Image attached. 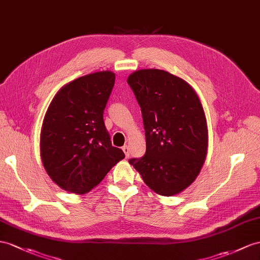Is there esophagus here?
Segmentation results:
<instances>
[{"label": "esophagus", "mask_w": 260, "mask_h": 260, "mask_svg": "<svg viewBox=\"0 0 260 260\" xmlns=\"http://www.w3.org/2000/svg\"><path fill=\"white\" fill-rule=\"evenodd\" d=\"M122 151L124 152L125 156L129 157V155H130V148H129V145H124V147L122 148Z\"/></svg>", "instance_id": "esophagus-1"}]
</instances>
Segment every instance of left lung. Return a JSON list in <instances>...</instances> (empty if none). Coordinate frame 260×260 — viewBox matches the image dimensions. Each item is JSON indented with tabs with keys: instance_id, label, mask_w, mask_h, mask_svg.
I'll return each instance as SVG.
<instances>
[{
	"instance_id": "obj_1",
	"label": "left lung",
	"mask_w": 260,
	"mask_h": 260,
	"mask_svg": "<svg viewBox=\"0 0 260 260\" xmlns=\"http://www.w3.org/2000/svg\"><path fill=\"white\" fill-rule=\"evenodd\" d=\"M141 107L147 151L129 163L152 191L173 196L198 178L206 159L205 112L194 88L161 69H140L128 77Z\"/></svg>"
}]
</instances>
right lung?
I'll return each mask as SVG.
<instances>
[{
  "instance_id": "1",
  "label": "right lung",
  "mask_w": 260,
  "mask_h": 260,
  "mask_svg": "<svg viewBox=\"0 0 260 260\" xmlns=\"http://www.w3.org/2000/svg\"><path fill=\"white\" fill-rule=\"evenodd\" d=\"M110 71L85 75L55 94L43 120L41 157L49 178L65 191L86 194L124 153L112 147L104 110L115 85Z\"/></svg>"
}]
</instances>
